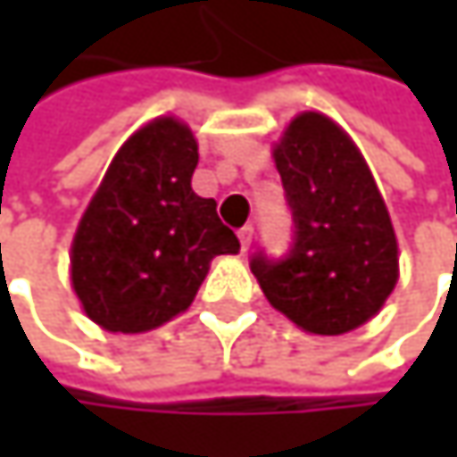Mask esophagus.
<instances>
[{
    "instance_id": "obj_1",
    "label": "esophagus",
    "mask_w": 457,
    "mask_h": 457,
    "mask_svg": "<svg viewBox=\"0 0 457 457\" xmlns=\"http://www.w3.org/2000/svg\"><path fill=\"white\" fill-rule=\"evenodd\" d=\"M237 237H240V245H243V251H248V248H251V243H253V228H251V225L240 228L237 229Z\"/></svg>"
}]
</instances>
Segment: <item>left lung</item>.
<instances>
[{
	"label": "left lung",
	"instance_id": "1",
	"mask_svg": "<svg viewBox=\"0 0 457 457\" xmlns=\"http://www.w3.org/2000/svg\"><path fill=\"white\" fill-rule=\"evenodd\" d=\"M296 222L291 256L251 259L267 302L296 328L341 336L373 320L400 280V245L373 171L330 116L304 111L272 142Z\"/></svg>",
	"mask_w": 457,
	"mask_h": 457
}]
</instances>
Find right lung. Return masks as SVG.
Here are the masks:
<instances>
[{
	"label": "right lung",
	"mask_w": 457,
	"mask_h": 457,
	"mask_svg": "<svg viewBox=\"0 0 457 457\" xmlns=\"http://www.w3.org/2000/svg\"><path fill=\"white\" fill-rule=\"evenodd\" d=\"M198 139L177 116L142 124L113 155L71 243V286L111 333H147L182 315L212 259L237 253L217 201L193 190Z\"/></svg>",
	"instance_id": "obj_1"
}]
</instances>
